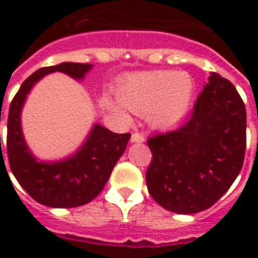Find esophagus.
Wrapping results in <instances>:
<instances>
[{
  "instance_id": "34e87169",
  "label": "esophagus",
  "mask_w": 258,
  "mask_h": 258,
  "mask_svg": "<svg viewBox=\"0 0 258 258\" xmlns=\"http://www.w3.org/2000/svg\"><path fill=\"white\" fill-rule=\"evenodd\" d=\"M145 138H144V135L140 134V133H134V134L131 135V142L133 144H141V142H144Z\"/></svg>"
}]
</instances>
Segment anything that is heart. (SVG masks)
Segmentation results:
<instances>
[{
    "label": "heart",
    "instance_id": "obj_1",
    "mask_svg": "<svg viewBox=\"0 0 258 258\" xmlns=\"http://www.w3.org/2000/svg\"><path fill=\"white\" fill-rule=\"evenodd\" d=\"M194 80L189 74L157 70L130 76L118 85L117 96L124 106L137 114H145L155 128H170L189 110L194 96ZM121 112L118 105H110Z\"/></svg>",
    "mask_w": 258,
    "mask_h": 258
}]
</instances>
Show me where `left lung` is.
<instances>
[{"instance_id":"obj_1","label":"left lung","mask_w":258,"mask_h":258,"mask_svg":"<svg viewBox=\"0 0 258 258\" xmlns=\"http://www.w3.org/2000/svg\"><path fill=\"white\" fill-rule=\"evenodd\" d=\"M146 185L166 210L195 214L225 194L242 170L246 107L236 88L210 73L190 117L179 128L148 140Z\"/></svg>"}]
</instances>
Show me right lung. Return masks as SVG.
<instances>
[{"mask_svg": "<svg viewBox=\"0 0 258 258\" xmlns=\"http://www.w3.org/2000/svg\"><path fill=\"white\" fill-rule=\"evenodd\" d=\"M91 69L92 64L90 63L73 62L38 69L20 85L9 106L7 152L11 170L22 188L36 202L48 207L70 209L96 198L131 138L128 133L116 134L101 124H94L84 144L62 160H38L29 149L22 131L20 114L27 94L34 84L44 76L55 72L81 81Z\"/></svg>", "mask_w": 258, "mask_h": 258, "instance_id": "add662e5", "label": "right lung"}]
</instances>
